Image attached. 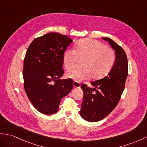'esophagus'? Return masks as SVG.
<instances>
[{
  "instance_id": "obj_1",
  "label": "esophagus",
  "mask_w": 147,
  "mask_h": 147,
  "mask_svg": "<svg viewBox=\"0 0 147 147\" xmlns=\"http://www.w3.org/2000/svg\"><path fill=\"white\" fill-rule=\"evenodd\" d=\"M73 84H74V87L75 88H80V84L79 82H78L77 81H74L73 82Z\"/></svg>"
}]
</instances>
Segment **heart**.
I'll return each mask as SVG.
<instances>
[{
    "instance_id": "obj_1",
    "label": "heart",
    "mask_w": 147,
    "mask_h": 147,
    "mask_svg": "<svg viewBox=\"0 0 147 147\" xmlns=\"http://www.w3.org/2000/svg\"><path fill=\"white\" fill-rule=\"evenodd\" d=\"M78 59H85L82 64L83 69L68 70V78L80 82L91 77L98 79L105 76L112 69L115 62V53L107 47L103 43L91 38L82 39L76 45V50L69 49L64 52L63 61L65 69L76 65Z\"/></svg>"
}]
</instances>
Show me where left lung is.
<instances>
[{
  "label": "left lung",
  "mask_w": 147,
  "mask_h": 147,
  "mask_svg": "<svg viewBox=\"0 0 147 147\" xmlns=\"http://www.w3.org/2000/svg\"><path fill=\"white\" fill-rule=\"evenodd\" d=\"M115 51V62L109 74L102 79L92 82L94 88L85 84L80 115L86 121L96 122L110 114L119 103L128 76V60L124 50L111 38L103 37ZM95 91L94 94L92 92Z\"/></svg>",
  "instance_id": "obj_1"
}]
</instances>
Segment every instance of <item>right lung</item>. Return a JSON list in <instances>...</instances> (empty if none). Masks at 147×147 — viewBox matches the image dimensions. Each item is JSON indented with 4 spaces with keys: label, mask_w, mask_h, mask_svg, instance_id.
Returning <instances> with one entry per match:
<instances>
[{
    "label": "right lung",
    "mask_w": 147,
    "mask_h": 147,
    "mask_svg": "<svg viewBox=\"0 0 147 147\" xmlns=\"http://www.w3.org/2000/svg\"><path fill=\"white\" fill-rule=\"evenodd\" d=\"M72 41L66 35L52 32L34 39L27 51L24 88L32 104L45 115L58 112L61 99L73 88L71 79H60L63 53Z\"/></svg>",
    "instance_id": "add662e5"
}]
</instances>
